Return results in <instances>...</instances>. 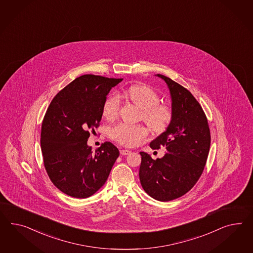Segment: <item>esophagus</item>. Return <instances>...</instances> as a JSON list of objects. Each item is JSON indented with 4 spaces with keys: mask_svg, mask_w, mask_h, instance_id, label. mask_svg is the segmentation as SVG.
Returning <instances> with one entry per match:
<instances>
[{
    "mask_svg": "<svg viewBox=\"0 0 253 253\" xmlns=\"http://www.w3.org/2000/svg\"><path fill=\"white\" fill-rule=\"evenodd\" d=\"M129 154H130V150H127V149H122L121 150V155H123V156H128Z\"/></svg>",
    "mask_w": 253,
    "mask_h": 253,
    "instance_id": "esophagus-1",
    "label": "esophagus"
}]
</instances>
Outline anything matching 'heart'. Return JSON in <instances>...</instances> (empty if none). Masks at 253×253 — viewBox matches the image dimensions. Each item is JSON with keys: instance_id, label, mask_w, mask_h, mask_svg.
<instances>
[{"instance_id": "obj_1", "label": "heart", "mask_w": 253, "mask_h": 253, "mask_svg": "<svg viewBox=\"0 0 253 253\" xmlns=\"http://www.w3.org/2000/svg\"><path fill=\"white\" fill-rule=\"evenodd\" d=\"M124 95L142 109V118L153 130L162 132L170 124L173 111L170 106L159 103L157 92L148 85H131L124 91ZM121 107L120 97L117 95L108 96L103 104V116L108 120L116 118ZM149 135V130L143 124L130 125L118 123L109 129V136L126 146H135Z\"/></svg>"}]
</instances>
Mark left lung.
<instances>
[{
  "mask_svg": "<svg viewBox=\"0 0 253 253\" xmlns=\"http://www.w3.org/2000/svg\"><path fill=\"white\" fill-rule=\"evenodd\" d=\"M169 89L173 117L166 131L150 143L152 149L165 147L162 158L154 160L140 152L139 178L152 198L168 202L181 197L196 184L205 169L211 135L207 118L188 89L162 75Z\"/></svg>",
  "mask_w": 253,
  "mask_h": 253,
  "instance_id": "left-lung-1",
  "label": "left lung"
}]
</instances>
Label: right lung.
<instances>
[{"mask_svg": "<svg viewBox=\"0 0 253 253\" xmlns=\"http://www.w3.org/2000/svg\"><path fill=\"white\" fill-rule=\"evenodd\" d=\"M122 81L82 75L61 90L48 106L41 127L44 167L51 182L71 197L87 198L96 193L120 155L110 142L93 152L87 139L89 130L99 126L110 89Z\"/></svg>", "mask_w": 253, "mask_h": 253, "instance_id": "right-lung-1", "label": "right lung"}]
</instances>
